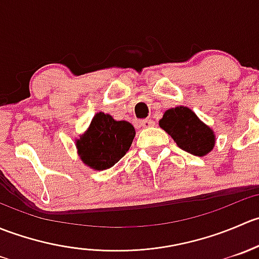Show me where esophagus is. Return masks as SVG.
Instances as JSON below:
<instances>
[{
    "mask_svg": "<svg viewBox=\"0 0 259 259\" xmlns=\"http://www.w3.org/2000/svg\"><path fill=\"white\" fill-rule=\"evenodd\" d=\"M140 125H142L143 127H145V129H146V127H151V126H154V125H155V122H154L153 120L146 119V120H143L142 124H140Z\"/></svg>",
    "mask_w": 259,
    "mask_h": 259,
    "instance_id": "obj_1",
    "label": "esophagus"
}]
</instances>
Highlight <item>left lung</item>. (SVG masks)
<instances>
[{
  "label": "left lung",
  "mask_w": 259,
  "mask_h": 259,
  "mask_svg": "<svg viewBox=\"0 0 259 259\" xmlns=\"http://www.w3.org/2000/svg\"><path fill=\"white\" fill-rule=\"evenodd\" d=\"M159 126L173 138L180 149L195 156H205L215 145L213 129L187 106L168 109L159 120Z\"/></svg>",
  "instance_id": "8db88e82"
}]
</instances>
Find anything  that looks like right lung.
Masks as SVG:
<instances>
[{"label":"right lung","mask_w":259,"mask_h":259,"mask_svg":"<svg viewBox=\"0 0 259 259\" xmlns=\"http://www.w3.org/2000/svg\"><path fill=\"white\" fill-rule=\"evenodd\" d=\"M135 129L129 121L115 120L110 114L94 115L83 134L75 140L80 160L94 170L114 166L132 146Z\"/></svg>","instance_id":"obj_1"}]
</instances>
